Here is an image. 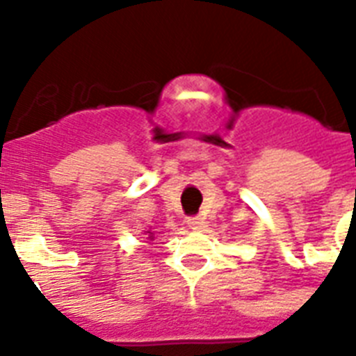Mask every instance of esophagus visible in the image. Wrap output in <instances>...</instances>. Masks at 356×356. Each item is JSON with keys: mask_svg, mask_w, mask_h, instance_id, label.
I'll return each mask as SVG.
<instances>
[{"mask_svg": "<svg viewBox=\"0 0 356 356\" xmlns=\"http://www.w3.org/2000/svg\"><path fill=\"white\" fill-rule=\"evenodd\" d=\"M186 223H188V227L194 229V231H201V229L205 227V222H203V218H200V216L188 218V220H186Z\"/></svg>", "mask_w": 356, "mask_h": 356, "instance_id": "esophagus-1", "label": "esophagus"}]
</instances>
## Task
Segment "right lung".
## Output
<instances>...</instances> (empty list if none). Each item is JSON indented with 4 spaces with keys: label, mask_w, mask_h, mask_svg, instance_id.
I'll return each mask as SVG.
<instances>
[{
    "label": "right lung",
    "mask_w": 356,
    "mask_h": 356,
    "mask_svg": "<svg viewBox=\"0 0 356 356\" xmlns=\"http://www.w3.org/2000/svg\"><path fill=\"white\" fill-rule=\"evenodd\" d=\"M149 238H151V236H149Z\"/></svg>",
    "instance_id": "1"
}]
</instances>
